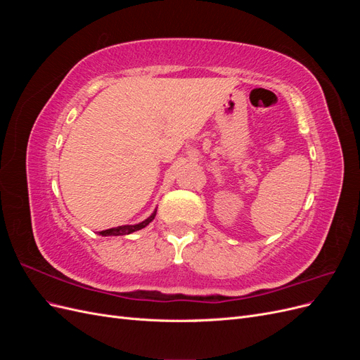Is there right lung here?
<instances>
[{
	"label": "right lung",
	"mask_w": 360,
	"mask_h": 360,
	"mask_svg": "<svg viewBox=\"0 0 360 360\" xmlns=\"http://www.w3.org/2000/svg\"><path fill=\"white\" fill-rule=\"evenodd\" d=\"M155 214H156V213H153V214H151V216L148 217V219H146L144 222H141V224H138V225L118 226V228H112V230H106V231H103V233H101V234H102V236H124V234H130V233H134V231L141 230V228L147 226L151 221L155 219Z\"/></svg>",
	"instance_id": "right-lung-1"
}]
</instances>
